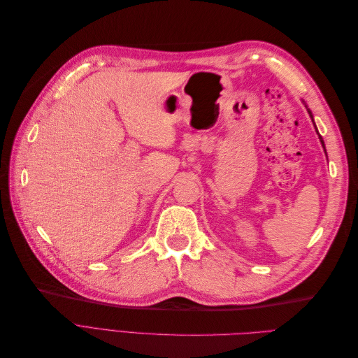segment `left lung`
<instances>
[{"instance_id":"obj_1","label":"left lung","mask_w":358,"mask_h":358,"mask_svg":"<svg viewBox=\"0 0 358 358\" xmlns=\"http://www.w3.org/2000/svg\"><path fill=\"white\" fill-rule=\"evenodd\" d=\"M303 101V100H301ZM303 104H305V107H306V109H308V112H309V116L312 117V122H313V115H312V112H310V109H309V107L306 106V103L305 101H303ZM313 125H315V122H313ZM315 129H317V125H315ZM317 134H318V137H320V142H321V145H322V148L324 149H326V145H324V140H322V137L320 136V133H318V129H317Z\"/></svg>"}]
</instances>
